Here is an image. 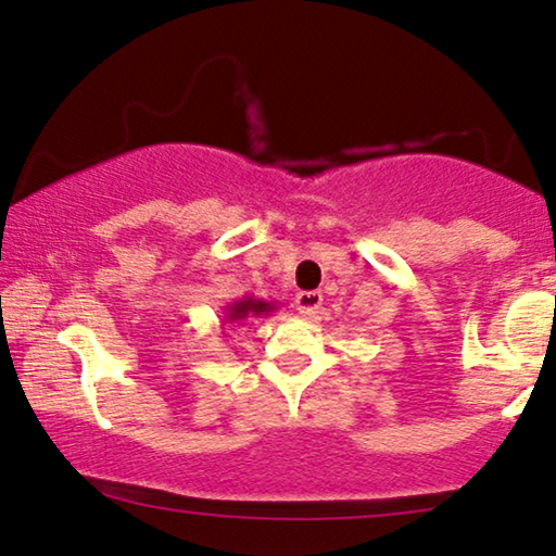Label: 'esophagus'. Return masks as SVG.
<instances>
[{
    "label": "esophagus",
    "instance_id": "obj_1",
    "mask_svg": "<svg viewBox=\"0 0 556 556\" xmlns=\"http://www.w3.org/2000/svg\"><path fill=\"white\" fill-rule=\"evenodd\" d=\"M321 304H324V296H321V292H316V289H309V292H299L294 296V306L302 316H314L321 309Z\"/></svg>",
    "mask_w": 556,
    "mask_h": 556
}]
</instances>
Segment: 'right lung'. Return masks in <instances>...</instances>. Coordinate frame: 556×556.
I'll return each mask as SVG.
<instances>
[{"instance_id":"obj_1","label":"right lung","mask_w":556,"mask_h":556,"mask_svg":"<svg viewBox=\"0 0 556 556\" xmlns=\"http://www.w3.org/2000/svg\"><path fill=\"white\" fill-rule=\"evenodd\" d=\"M277 306L271 302H264V299H254V296H244L237 299L230 306H227L225 319L227 321H244L250 316H267L269 312H275Z\"/></svg>"}]
</instances>
